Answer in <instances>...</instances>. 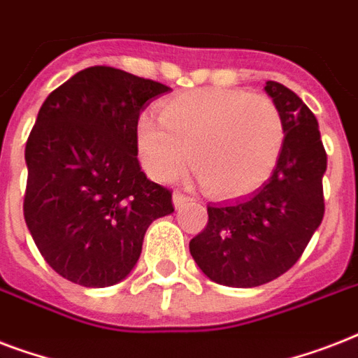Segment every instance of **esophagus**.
I'll list each match as a JSON object with an SVG mask.
<instances>
[{
  "label": "esophagus",
  "instance_id": "34e87169",
  "mask_svg": "<svg viewBox=\"0 0 358 358\" xmlns=\"http://www.w3.org/2000/svg\"><path fill=\"white\" fill-rule=\"evenodd\" d=\"M187 201H191V196L185 195V193H182V191H174L173 193V202L176 208H182Z\"/></svg>",
  "mask_w": 358,
  "mask_h": 358
}]
</instances>
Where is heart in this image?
Listing matches in <instances>:
<instances>
[{
	"mask_svg": "<svg viewBox=\"0 0 358 358\" xmlns=\"http://www.w3.org/2000/svg\"><path fill=\"white\" fill-rule=\"evenodd\" d=\"M145 173L169 182L191 167L206 189L241 196L273 173L284 145L277 103L243 89H196L163 103L159 119L143 115L135 131Z\"/></svg>",
	"mask_w": 358,
	"mask_h": 358,
	"instance_id": "obj_1",
	"label": "heart"
}]
</instances>
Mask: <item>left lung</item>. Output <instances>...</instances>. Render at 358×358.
Returning <instances> with one entry per match:
<instances>
[{
    "label": "left lung",
    "mask_w": 358,
    "mask_h": 358,
    "mask_svg": "<svg viewBox=\"0 0 358 358\" xmlns=\"http://www.w3.org/2000/svg\"><path fill=\"white\" fill-rule=\"evenodd\" d=\"M266 92L284 122V145L271 178L250 196L208 204V224L189 241L202 273L232 288H255L288 271L325 213L327 154L316 117L277 81H267Z\"/></svg>",
    "instance_id": "left-lung-1"
}]
</instances>
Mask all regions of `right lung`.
<instances>
[{
  "mask_svg": "<svg viewBox=\"0 0 358 358\" xmlns=\"http://www.w3.org/2000/svg\"><path fill=\"white\" fill-rule=\"evenodd\" d=\"M171 91L113 66H91L50 92L25 145L24 217L48 266L106 288L137 264L173 193L146 178L135 131L146 102Z\"/></svg>",
  "mask_w": 358,
  "mask_h": 358,
  "instance_id": "add662e5",
  "label": "right lung"
}]
</instances>
